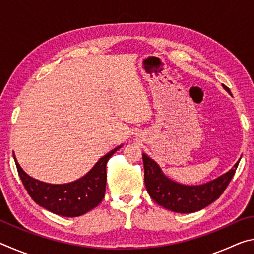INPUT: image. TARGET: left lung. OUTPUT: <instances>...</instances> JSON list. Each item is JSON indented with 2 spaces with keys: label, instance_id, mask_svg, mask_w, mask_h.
<instances>
[{
  "label": "left lung",
  "instance_id": "8db88e82",
  "mask_svg": "<svg viewBox=\"0 0 254 254\" xmlns=\"http://www.w3.org/2000/svg\"><path fill=\"white\" fill-rule=\"evenodd\" d=\"M231 94L229 87L223 85ZM144 184L151 198L162 207L176 213H194L212 204L220 197L233 178L240 160L221 177L199 186H185L162 174L161 169L147 154H142Z\"/></svg>",
  "mask_w": 254,
  "mask_h": 254
}]
</instances>
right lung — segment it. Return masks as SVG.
I'll use <instances>...</instances> for the list:
<instances>
[{
  "label": "right lung",
  "mask_w": 254,
  "mask_h": 254,
  "mask_svg": "<svg viewBox=\"0 0 254 254\" xmlns=\"http://www.w3.org/2000/svg\"><path fill=\"white\" fill-rule=\"evenodd\" d=\"M120 148L113 149L101 158L83 178L64 185L46 184L31 178L21 168L14 153L13 157L24 188L38 205L60 216L76 217L96 207L104 198L107 161Z\"/></svg>",
  "instance_id": "right-lung-1"
}]
</instances>
